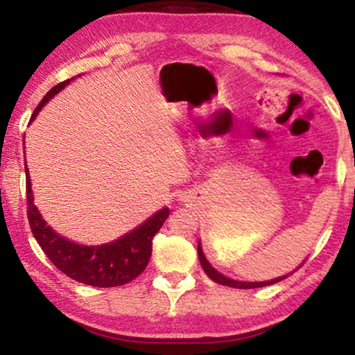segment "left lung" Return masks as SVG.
I'll list each match as a JSON object with an SVG mask.
<instances>
[{"instance_id":"left-lung-1","label":"left lung","mask_w":355,"mask_h":355,"mask_svg":"<svg viewBox=\"0 0 355 355\" xmlns=\"http://www.w3.org/2000/svg\"><path fill=\"white\" fill-rule=\"evenodd\" d=\"M197 252H198V260H200L203 272H205V274L209 275L210 279L214 280V282H217V284H220V285H227V287H234V288H257V287H267V285L277 284V282H280V280L287 279L288 275L294 274V272L297 270V268H299V267H297L294 272H291V274H287V275H280V277H277V279L263 280V282H243V280H234V279H230V277H227V275L220 274V272L217 270V268L211 267V263L209 262V260H207L205 254H203V248H202V243H200V242H198ZM300 266H302V263H300Z\"/></svg>"}]
</instances>
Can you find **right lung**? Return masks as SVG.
Returning <instances> with one entry per match:
<instances>
[{
	"instance_id": "1",
	"label": "right lung",
	"mask_w": 355,
	"mask_h": 355,
	"mask_svg": "<svg viewBox=\"0 0 355 355\" xmlns=\"http://www.w3.org/2000/svg\"><path fill=\"white\" fill-rule=\"evenodd\" d=\"M71 80L53 87L40 101L31 120H35L40 110L53 96L58 95L61 89L68 87ZM24 168H26L28 220H30L31 232H33L36 242L40 243V247L43 248L44 254L58 270L76 282L93 285V287H118V285L132 282L145 270L150 255H152V239L160 230L170 214L166 207L155 211L144 223L116 240L101 243V245H83V243L64 239L63 235L56 234L48 225L46 220L40 214L38 207L35 205L30 172H28V166Z\"/></svg>"
}]
</instances>
